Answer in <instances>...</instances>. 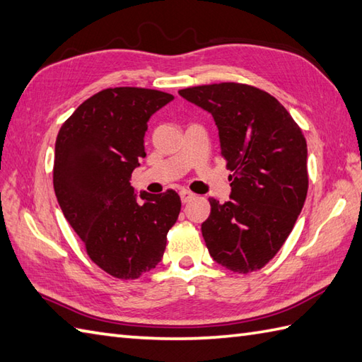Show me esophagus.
Here are the masks:
<instances>
[{"instance_id":"34e87169","label":"esophagus","mask_w":362,"mask_h":362,"mask_svg":"<svg viewBox=\"0 0 362 362\" xmlns=\"http://www.w3.org/2000/svg\"><path fill=\"white\" fill-rule=\"evenodd\" d=\"M194 197H196V194H194V193H191L189 189H182V191H180V199H182V202H183V204H187V202H189V201H193Z\"/></svg>"}]
</instances>
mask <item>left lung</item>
<instances>
[{
  "label": "left lung",
  "instance_id": "1",
  "mask_svg": "<svg viewBox=\"0 0 362 362\" xmlns=\"http://www.w3.org/2000/svg\"><path fill=\"white\" fill-rule=\"evenodd\" d=\"M179 93L213 115L221 156L233 173L228 202L209 199L211 211L202 224L206 249L230 271H258L286 241L308 193L302 129L274 96L245 83H210Z\"/></svg>",
  "mask_w": 362,
  "mask_h": 362
}]
</instances>
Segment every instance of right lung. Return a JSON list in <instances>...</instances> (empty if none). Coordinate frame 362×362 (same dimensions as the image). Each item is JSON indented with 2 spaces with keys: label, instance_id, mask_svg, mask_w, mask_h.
Instances as JSON below:
<instances>
[{
  "label": "right lung",
  "instance_id": "obj_1",
  "mask_svg": "<svg viewBox=\"0 0 362 362\" xmlns=\"http://www.w3.org/2000/svg\"><path fill=\"white\" fill-rule=\"evenodd\" d=\"M173 99L151 88H105L83 101L57 134L52 183L59 205L90 259L115 279L135 280L156 267L179 218L175 191H143L140 202L130 187L146 157L151 115Z\"/></svg>",
  "mask_w": 362,
  "mask_h": 362
}]
</instances>
